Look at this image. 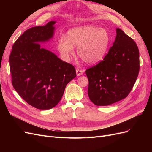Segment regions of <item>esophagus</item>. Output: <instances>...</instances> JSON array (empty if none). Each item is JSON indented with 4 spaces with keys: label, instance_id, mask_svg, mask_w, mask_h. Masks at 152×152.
I'll use <instances>...</instances> for the list:
<instances>
[{
    "label": "esophagus",
    "instance_id": "obj_1",
    "mask_svg": "<svg viewBox=\"0 0 152 152\" xmlns=\"http://www.w3.org/2000/svg\"><path fill=\"white\" fill-rule=\"evenodd\" d=\"M82 70H80V69H79V68H77L76 69V73H77V76H80V75H81L82 74Z\"/></svg>",
    "mask_w": 152,
    "mask_h": 152
}]
</instances>
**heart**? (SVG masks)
<instances>
[{"instance_id": "b5f03b06", "label": "heart", "mask_w": 152, "mask_h": 152, "mask_svg": "<svg viewBox=\"0 0 152 152\" xmlns=\"http://www.w3.org/2000/svg\"><path fill=\"white\" fill-rule=\"evenodd\" d=\"M110 43V35L107 30L87 25L70 30L68 37H60L58 48L62 56L69 59L74 53L73 46L77 48L79 56L86 63L92 65L102 60Z\"/></svg>"}]
</instances>
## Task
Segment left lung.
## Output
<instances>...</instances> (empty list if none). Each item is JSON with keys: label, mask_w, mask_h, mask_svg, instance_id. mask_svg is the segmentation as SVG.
I'll use <instances>...</instances> for the list:
<instances>
[{"label": "left lung", "mask_w": 152, "mask_h": 152, "mask_svg": "<svg viewBox=\"0 0 152 152\" xmlns=\"http://www.w3.org/2000/svg\"><path fill=\"white\" fill-rule=\"evenodd\" d=\"M103 61L86 71L88 96L98 106H107L126 98L140 71L139 49L136 42L120 28Z\"/></svg>", "instance_id": "1"}]
</instances>
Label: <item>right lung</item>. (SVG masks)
Here are the masks:
<instances>
[{
	"mask_svg": "<svg viewBox=\"0 0 152 152\" xmlns=\"http://www.w3.org/2000/svg\"><path fill=\"white\" fill-rule=\"evenodd\" d=\"M56 22L26 30L12 45L10 56L12 84L32 107L50 109L61 100L68 82L76 77L75 69L56 54L40 47L53 38Z\"/></svg>",
	"mask_w": 152,
	"mask_h": 152,
	"instance_id": "1",
	"label": "right lung"
}]
</instances>
